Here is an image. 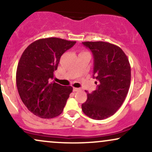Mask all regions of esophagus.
Segmentation results:
<instances>
[{
	"mask_svg": "<svg viewBox=\"0 0 152 152\" xmlns=\"http://www.w3.org/2000/svg\"><path fill=\"white\" fill-rule=\"evenodd\" d=\"M73 91H80V88H75V87H74Z\"/></svg>",
	"mask_w": 152,
	"mask_h": 152,
	"instance_id": "obj_1",
	"label": "esophagus"
}]
</instances>
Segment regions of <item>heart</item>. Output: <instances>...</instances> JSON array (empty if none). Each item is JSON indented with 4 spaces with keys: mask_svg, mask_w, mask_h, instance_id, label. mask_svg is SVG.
Masks as SVG:
<instances>
[{
    "mask_svg": "<svg viewBox=\"0 0 152 152\" xmlns=\"http://www.w3.org/2000/svg\"><path fill=\"white\" fill-rule=\"evenodd\" d=\"M83 52H85V51H83Z\"/></svg>",
    "mask_w": 152,
    "mask_h": 152,
    "instance_id": "1",
    "label": "heart"
}]
</instances>
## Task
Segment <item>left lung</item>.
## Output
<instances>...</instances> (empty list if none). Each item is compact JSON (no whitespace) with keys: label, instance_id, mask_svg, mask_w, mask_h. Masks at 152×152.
<instances>
[{"label":"left lung","instance_id":"1","mask_svg":"<svg viewBox=\"0 0 152 152\" xmlns=\"http://www.w3.org/2000/svg\"><path fill=\"white\" fill-rule=\"evenodd\" d=\"M94 56L93 77L99 81L96 90L88 94L81 105L88 117L102 120L112 116L125 100L131 83V66L126 55L116 45L104 41L82 43Z\"/></svg>","mask_w":152,"mask_h":152}]
</instances>
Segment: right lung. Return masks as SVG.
<instances>
[{
  "label": "right lung",
  "mask_w": 152,
  "mask_h": 152,
  "mask_svg": "<svg viewBox=\"0 0 152 152\" xmlns=\"http://www.w3.org/2000/svg\"><path fill=\"white\" fill-rule=\"evenodd\" d=\"M76 41L46 38L31 43L22 53L16 85L23 103L36 116L54 118L62 113L73 87L51 82L61 56Z\"/></svg>",
  "instance_id": "obj_1"
}]
</instances>
